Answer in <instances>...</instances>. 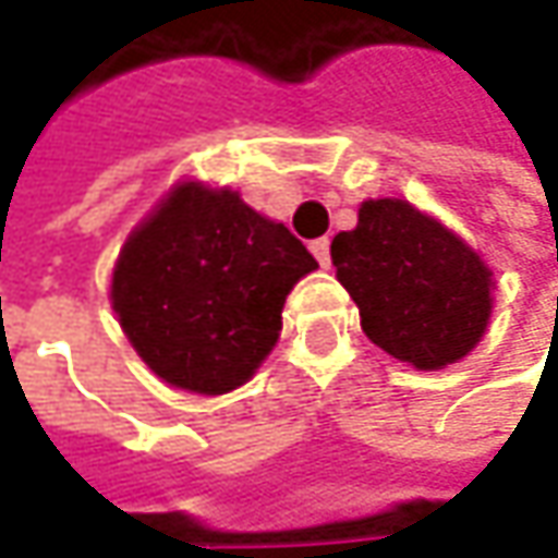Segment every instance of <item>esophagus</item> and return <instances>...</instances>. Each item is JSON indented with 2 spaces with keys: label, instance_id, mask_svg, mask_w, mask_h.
<instances>
[{
  "label": "esophagus",
  "instance_id": "obj_1",
  "mask_svg": "<svg viewBox=\"0 0 558 558\" xmlns=\"http://www.w3.org/2000/svg\"><path fill=\"white\" fill-rule=\"evenodd\" d=\"M311 251H313V257L319 260V267H329V264H332V251H329V239H316V242H311Z\"/></svg>",
  "mask_w": 558,
  "mask_h": 558
}]
</instances>
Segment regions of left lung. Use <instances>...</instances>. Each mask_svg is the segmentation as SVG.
<instances>
[{"instance_id":"obj_1","label":"left lung","mask_w":558,"mask_h":558,"mask_svg":"<svg viewBox=\"0 0 558 558\" xmlns=\"http://www.w3.org/2000/svg\"><path fill=\"white\" fill-rule=\"evenodd\" d=\"M338 282L381 351L416 369L457 363L490 319V269L410 202H363L351 232L332 242Z\"/></svg>"}]
</instances>
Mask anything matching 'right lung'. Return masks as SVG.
<instances>
[{"mask_svg":"<svg viewBox=\"0 0 558 558\" xmlns=\"http://www.w3.org/2000/svg\"><path fill=\"white\" fill-rule=\"evenodd\" d=\"M313 254L229 189L177 185L120 251L111 301L163 381L226 395L272 351Z\"/></svg>","mask_w":558,"mask_h":558,"instance_id":"obj_1","label":"right lung"}]
</instances>
